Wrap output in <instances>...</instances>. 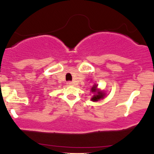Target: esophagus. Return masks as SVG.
Returning <instances> with one entry per match:
<instances>
[{"label":"esophagus","mask_w":154,"mask_h":154,"mask_svg":"<svg viewBox=\"0 0 154 154\" xmlns=\"http://www.w3.org/2000/svg\"><path fill=\"white\" fill-rule=\"evenodd\" d=\"M67 85H73V82H71V81H68V82H67Z\"/></svg>","instance_id":"esophagus-1"}]
</instances>
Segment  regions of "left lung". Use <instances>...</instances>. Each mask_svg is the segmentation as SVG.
<instances>
[{
  "label": "left lung",
  "mask_w": 154,
  "mask_h": 154,
  "mask_svg": "<svg viewBox=\"0 0 154 154\" xmlns=\"http://www.w3.org/2000/svg\"><path fill=\"white\" fill-rule=\"evenodd\" d=\"M96 88H97L96 85L93 86V87L92 88L91 91L93 92V93H95V92H96ZM104 95H105V94H104L103 93H102V92H100V91H98L97 92L96 94H95V95H93V97L91 98V100H93V101H98V100L103 98L104 97Z\"/></svg>",
  "instance_id": "8db88e82"
}]
</instances>
